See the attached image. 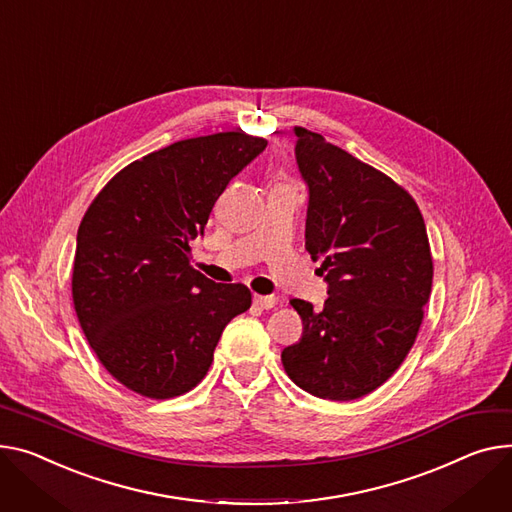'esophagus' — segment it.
<instances>
[{
	"label": "esophagus",
	"mask_w": 512,
	"mask_h": 512,
	"mask_svg": "<svg viewBox=\"0 0 512 512\" xmlns=\"http://www.w3.org/2000/svg\"><path fill=\"white\" fill-rule=\"evenodd\" d=\"M253 304L259 306V309H263V311H269V309H274V306L278 304V298H276V296H261V294H255V296H253Z\"/></svg>",
	"instance_id": "obj_1"
}]
</instances>
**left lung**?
<instances>
[{
	"label": "left lung",
	"instance_id": "obj_1",
	"mask_svg": "<svg viewBox=\"0 0 512 512\" xmlns=\"http://www.w3.org/2000/svg\"><path fill=\"white\" fill-rule=\"evenodd\" d=\"M309 185L306 251L329 296L321 313L294 298L300 342L284 348L288 377L306 393L350 401L381 387L412 350L432 290L426 224L414 197L381 170L294 127Z\"/></svg>",
	"mask_w": 512,
	"mask_h": 512
}]
</instances>
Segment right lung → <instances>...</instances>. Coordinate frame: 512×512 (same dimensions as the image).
Listing matches in <instances>:
<instances>
[{"label": "right lung", "mask_w": 512, "mask_h": 512, "mask_svg": "<svg viewBox=\"0 0 512 512\" xmlns=\"http://www.w3.org/2000/svg\"><path fill=\"white\" fill-rule=\"evenodd\" d=\"M265 146L243 131L175 142L119 170L86 210L74 309L90 348L127 389L150 399L191 391L224 327L251 306L247 286L216 284L189 265V241Z\"/></svg>", "instance_id": "right-lung-1"}]
</instances>
